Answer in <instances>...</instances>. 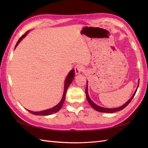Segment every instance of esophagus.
Segmentation results:
<instances>
[{"instance_id": "esophagus-1", "label": "esophagus", "mask_w": 148, "mask_h": 148, "mask_svg": "<svg viewBox=\"0 0 148 148\" xmlns=\"http://www.w3.org/2000/svg\"><path fill=\"white\" fill-rule=\"evenodd\" d=\"M74 71L76 74H79L83 71V67L80 65H77L74 67Z\"/></svg>"}]
</instances>
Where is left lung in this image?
I'll use <instances>...</instances> for the list:
<instances>
[{"label": "left lung", "instance_id": "obj_1", "mask_svg": "<svg viewBox=\"0 0 148 148\" xmlns=\"http://www.w3.org/2000/svg\"><path fill=\"white\" fill-rule=\"evenodd\" d=\"M138 84H139V81H138ZM87 84H88V81H87ZM138 86H139V85H138ZM138 86H137V89H136V92H135V93H134V95H132V97H131V98L128 100V101L125 103V104H123V105L122 106H121V107H119V108H102V107H100V106H97V104H95V103H94L92 100L90 99V98L89 97V96H88V87H87V86H86V99H87V100H88V103H90V105L92 107V108L95 109V110H96V111H99V112H108V113H113V112H117V111H121V110H122V109H123L124 108H126V107L129 104V103L131 102V100H132V99L134 98V95H136V92H137V88H138Z\"/></svg>", "mask_w": 148, "mask_h": 148}]
</instances>
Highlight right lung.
Returning <instances> with one entry per match:
<instances>
[{
    "label": "right lung",
    "instance_id": "obj_1",
    "mask_svg": "<svg viewBox=\"0 0 148 148\" xmlns=\"http://www.w3.org/2000/svg\"><path fill=\"white\" fill-rule=\"evenodd\" d=\"M29 31H27V32L23 34V36H22L19 40H18V42L16 43V45L15 46V48L17 46V45H18L21 40L23 39L25 37L27 36V34L28 33ZM74 70H71L70 72H69V74L67 75V77H66L65 79V83H64V94H63V97H62V99L61 100V101L57 105L55 106L54 108H51V109H47V110H45V111H39V112H34V111H29L30 113H32L33 114H35V115H39V116H47V115H50V114H52L53 113H55L56 112H58L60 109L62 108V107L64 104V102L65 101V95H66V92H67V90L68 87L69 86V85L71 84L72 80H73L74 77Z\"/></svg>",
    "mask_w": 148,
    "mask_h": 148
}]
</instances>
